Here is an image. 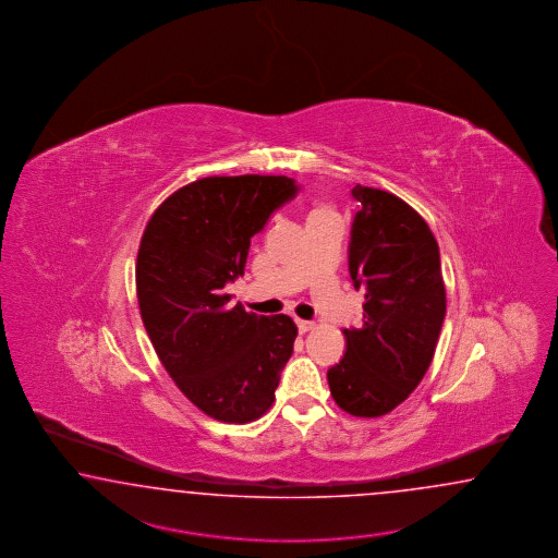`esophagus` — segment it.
I'll use <instances>...</instances> for the list:
<instances>
[{"mask_svg": "<svg viewBox=\"0 0 558 558\" xmlns=\"http://www.w3.org/2000/svg\"><path fill=\"white\" fill-rule=\"evenodd\" d=\"M296 327H299V331L301 332H308L315 329V323H313V320H302V318H299V320H296Z\"/></svg>", "mask_w": 558, "mask_h": 558, "instance_id": "1", "label": "esophagus"}]
</instances>
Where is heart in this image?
Returning <instances> with one entry per match:
<instances>
[{
    "label": "heart",
    "instance_id": "b5f03b06",
    "mask_svg": "<svg viewBox=\"0 0 558 558\" xmlns=\"http://www.w3.org/2000/svg\"><path fill=\"white\" fill-rule=\"evenodd\" d=\"M329 213H331V209H329L327 205H320V203H318V205H315V207L311 209V215H308V217H318V215H329Z\"/></svg>",
    "mask_w": 558,
    "mask_h": 558
}]
</instances>
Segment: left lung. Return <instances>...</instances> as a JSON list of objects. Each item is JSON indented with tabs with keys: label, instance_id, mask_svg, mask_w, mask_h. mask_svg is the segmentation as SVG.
I'll return each instance as SVG.
<instances>
[{
	"label": "left lung",
	"instance_id": "1",
	"mask_svg": "<svg viewBox=\"0 0 558 558\" xmlns=\"http://www.w3.org/2000/svg\"><path fill=\"white\" fill-rule=\"evenodd\" d=\"M349 274L365 290L363 325L343 329L347 351L327 372L332 400L353 416L392 412L416 390L435 357L447 294L438 243L402 198L353 186Z\"/></svg>",
	"mask_w": 558,
	"mask_h": 558
}]
</instances>
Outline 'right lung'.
Here are the masks:
<instances>
[{
    "label": "right lung",
    "mask_w": 558,
    "mask_h": 558,
    "mask_svg": "<svg viewBox=\"0 0 558 558\" xmlns=\"http://www.w3.org/2000/svg\"><path fill=\"white\" fill-rule=\"evenodd\" d=\"M299 193L288 177H209L166 198L140 241V315L168 376L219 422L270 410L296 339L287 315L231 306L227 282L243 276L252 238Z\"/></svg>",
    "instance_id": "1"
}]
</instances>
